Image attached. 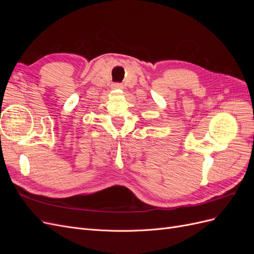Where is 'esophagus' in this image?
<instances>
[{"mask_svg": "<svg viewBox=\"0 0 254 254\" xmlns=\"http://www.w3.org/2000/svg\"><path fill=\"white\" fill-rule=\"evenodd\" d=\"M123 84H121V83H117V84H114V89H123Z\"/></svg>", "mask_w": 254, "mask_h": 254, "instance_id": "obj_1", "label": "esophagus"}]
</instances>
